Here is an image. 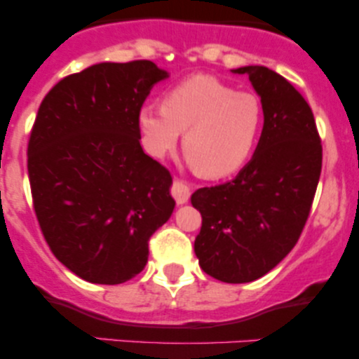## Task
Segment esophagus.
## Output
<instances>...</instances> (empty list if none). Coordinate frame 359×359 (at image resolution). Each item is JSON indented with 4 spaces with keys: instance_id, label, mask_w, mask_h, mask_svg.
Returning a JSON list of instances; mask_svg holds the SVG:
<instances>
[{
    "instance_id": "1",
    "label": "esophagus",
    "mask_w": 359,
    "mask_h": 359,
    "mask_svg": "<svg viewBox=\"0 0 359 359\" xmlns=\"http://www.w3.org/2000/svg\"><path fill=\"white\" fill-rule=\"evenodd\" d=\"M172 196H174L177 204H185L189 201V196H191V189L182 180H175L172 184Z\"/></svg>"
}]
</instances>
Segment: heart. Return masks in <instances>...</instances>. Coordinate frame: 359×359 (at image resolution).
I'll return each mask as SVG.
<instances>
[{"label": "heart", "instance_id": "heart-1", "mask_svg": "<svg viewBox=\"0 0 359 359\" xmlns=\"http://www.w3.org/2000/svg\"><path fill=\"white\" fill-rule=\"evenodd\" d=\"M265 111L251 90H236L212 76L189 77L163 96L162 106L143 104L138 130L148 155L162 158L182 150L205 179H224L241 170L262 138Z\"/></svg>", "mask_w": 359, "mask_h": 359}]
</instances>
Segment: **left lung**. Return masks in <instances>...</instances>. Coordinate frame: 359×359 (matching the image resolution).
Segmentation results:
<instances>
[{
	"mask_svg": "<svg viewBox=\"0 0 359 359\" xmlns=\"http://www.w3.org/2000/svg\"><path fill=\"white\" fill-rule=\"evenodd\" d=\"M233 72L248 74L265 123L240 174L192 194L203 216L194 251L208 275L246 283L275 269L299 241L319 184L323 145L311 106L285 77L263 65Z\"/></svg>",
	"mask_w": 359,
	"mask_h": 359,
	"instance_id": "1",
	"label": "left lung"
}]
</instances>
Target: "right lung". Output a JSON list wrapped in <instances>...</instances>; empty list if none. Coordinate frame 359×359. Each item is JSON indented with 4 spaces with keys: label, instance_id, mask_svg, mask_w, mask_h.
Listing matches in <instances>:
<instances>
[{
    "label": "right lung",
    "instance_id": "obj_1",
    "mask_svg": "<svg viewBox=\"0 0 359 359\" xmlns=\"http://www.w3.org/2000/svg\"><path fill=\"white\" fill-rule=\"evenodd\" d=\"M168 72L102 62L48 90L28 142V179L52 253L90 283L116 285L148 262L175 208L172 175L140 145L138 111Z\"/></svg>",
    "mask_w": 359,
    "mask_h": 359
}]
</instances>
